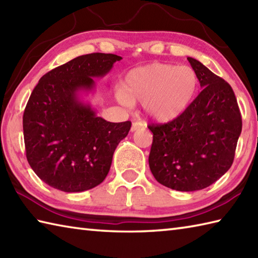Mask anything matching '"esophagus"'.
Returning <instances> with one entry per match:
<instances>
[{
    "label": "esophagus",
    "mask_w": 258,
    "mask_h": 258,
    "mask_svg": "<svg viewBox=\"0 0 258 258\" xmlns=\"http://www.w3.org/2000/svg\"><path fill=\"white\" fill-rule=\"evenodd\" d=\"M143 127H144V124H142L141 122H135V123H133L131 131H132V132H135L136 130H140V128H143Z\"/></svg>",
    "instance_id": "obj_1"
}]
</instances>
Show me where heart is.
Listing matches in <instances>:
<instances>
[{
  "label": "heart",
  "mask_w": 258,
  "mask_h": 258,
  "mask_svg": "<svg viewBox=\"0 0 258 258\" xmlns=\"http://www.w3.org/2000/svg\"><path fill=\"white\" fill-rule=\"evenodd\" d=\"M199 89V78L188 66L154 62L125 75L122 88L116 89L120 103H143L149 118L168 123L189 108Z\"/></svg>",
  "instance_id": "1"
}]
</instances>
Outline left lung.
<instances>
[{"mask_svg":"<svg viewBox=\"0 0 258 258\" xmlns=\"http://www.w3.org/2000/svg\"><path fill=\"white\" fill-rule=\"evenodd\" d=\"M204 88L189 108L165 124H151V172L159 183L197 191L230 169L241 133V115L230 85L198 60L188 57Z\"/></svg>","mask_w":258,"mask_h":258,"instance_id":"left-lung-1","label":"left lung"}]
</instances>
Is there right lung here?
<instances>
[{
	"mask_svg": "<svg viewBox=\"0 0 258 258\" xmlns=\"http://www.w3.org/2000/svg\"><path fill=\"white\" fill-rule=\"evenodd\" d=\"M122 57L79 55L40 78L23 114L28 162L40 179L64 192H82L105 180L131 122L110 123L79 95L95 87Z\"/></svg>",
	"mask_w": 258,
	"mask_h": 258,
	"instance_id": "obj_1",
	"label": "right lung"
}]
</instances>
